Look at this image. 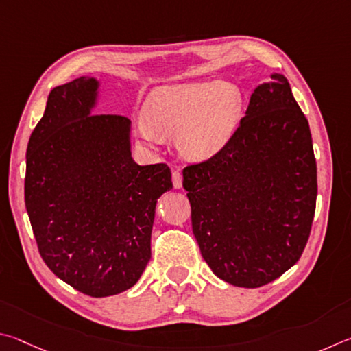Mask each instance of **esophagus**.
<instances>
[{"instance_id":"esophagus-1","label":"esophagus","mask_w":351,"mask_h":351,"mask_svg":"<svg viewBox=\"0 0 351 351\" xmlns=\"http://www.w3.org/2000/svg\"><path fill=\"white\" fill-rule=\"evenodd\" d=\"M183 183V177L180 171H172V185L176 189H180Z\"/></svg>"}]
</instances>
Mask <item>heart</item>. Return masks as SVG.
Masks as SVG:
<instances>
[{
  "label": "heart",
  "instance_id": "heart-1",
  "mask_svg": "<svg viewBox=\"0 0 351 351\" xmlns=\"http://www.w3.org/2000/svg\"><path fill=\"white\" fill-rule=\"evenodd\" d=\"M243 114V97L236 84L205 82L166 86L154 92L138 132L149 145L160 135L174 137L183 156L206 160L234 135Z\"/></svg>",
  "mask_w": 351,
  "mask_h": 351
}]
</instances>
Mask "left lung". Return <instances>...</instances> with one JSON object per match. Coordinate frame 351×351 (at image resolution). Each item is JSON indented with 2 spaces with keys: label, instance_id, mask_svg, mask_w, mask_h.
<instances>
[{
  "label": "left lung",
  "instance_id": "1",
  "mask_svg": "<svg viewBox=\"0 0 351 351\" xmlns=\"http://www.w3.org/2000/svg\"><path fill=\"white\" fill-rule=\"evenodd\" d=\"M183 188L195 241L217 278L257 288L299 261L317 172L308 120L284 75L257 86L223 149L183 169Z\"/></svg>",
  "mask_w": 351,
  "mask_h": 351
}]
</instances>
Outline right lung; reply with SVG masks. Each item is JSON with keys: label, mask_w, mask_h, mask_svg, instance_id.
<instances>
[{"label": "right lung", "mask_w": 351, "mask_h": 351, "mask_svg": "<svg viewBox=\"0 0 351 351\" xmlns=\"http://www.w3.org/2000/svg\"><path fill=\"white\" fill-rule=\"evenodd\" d=\"M100 82L53 88L30 135L24 200L51 271L92 298L137 284L151 259L157 199L172 188L168 165L140 166L131 121L95 114Z\"/></svg>", "instance_id": "1"}]
</instances>
